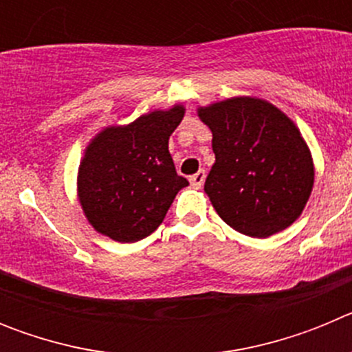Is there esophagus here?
I'll use <instances>...</instances> for the list:
<instances>
[{
  "mask_svg": "<svg viewBox=\"0 0 352 352\" xmlns=\"http://www.w3.org/2000/svg\"><path fill=\"white\" fill-rule=\"evenodd\" d=\"M204 179H206V173H204V170H197L194 176H190V183H192V186H195V188H201L204 183Z\"/></svg>",
  "mask_w": 352,
  "mask_h": 352,
  "instance_id": "obj_1",
  "label": "esophagus"
}]
</instances>
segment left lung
Wrapping results in <instances>:
<instances>
[{
	"label": "left lung",
	"mask_w": 352,
	"mask_h": 352,
	"mask_svg": "<svg viewBox=\"0 0 352 352\" xmlns=\"http://www.w3.org/2000/svg\"><path fill=\"white\" fill-rule=\"evenodd\" d=\"M199 118L213 133L214 164L204 192L220 219L252 238L291 226L314 185L312 157L294 123L250 96L199 109Z\"/></svg>",
	"instance_id": "8db88e82"
}]
</instances>
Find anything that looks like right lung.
Returning a JSON list of instances; mask_svg holds the SVG:
<instances>
[{
    "mask_svg": "<svg viewBox=\"0 0 352 352\" xmlns=\"http://www.w3.org/2000/svg\"><path fill=\"white\" fill-rule=\"evenodd\" d=\"M183 114L185 109L174 105L93 139L79 167V201L96 231L132 243L166 219L176 194L188 185L169 153L170 133Z\"/></svg>",
    "mask_w": 352,
    "mask_h": 352,
    "instance_id": "right-lung-1",
    "label": "right lung"
}]
</instances>
